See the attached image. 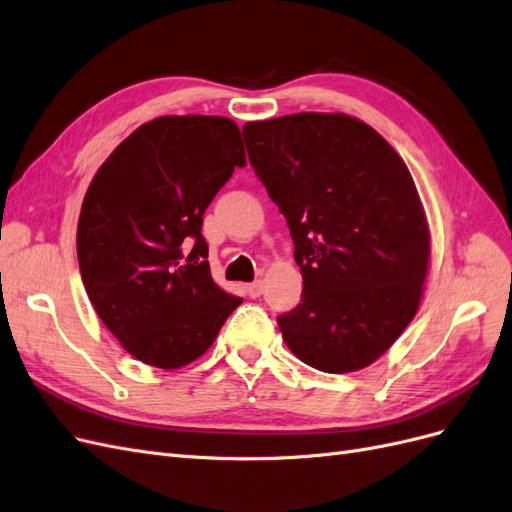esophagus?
I'll return each instance as SVG.
<instances>
[{
  "mask_svg": "<svg viewBox=\"0 0 512 512\" xmlns=\"http://www.w3.org/2000/svg\"><path fill=\"white\" fill-rule=\"evenodd\" d=\"M245 294L250 299H258L262 294V282L258 280V282H252V284H245Z\"/></svg>",
  "mask_w": 512,
  "mask_h": 512,
  "instance_id": "esophagus-1",
  "label": "esophagus"
}]
</instances>
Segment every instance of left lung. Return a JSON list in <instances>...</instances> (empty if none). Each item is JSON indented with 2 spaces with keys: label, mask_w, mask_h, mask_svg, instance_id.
Masks as SVG:
<instances>
[{
  "label": "left lung",
  "mask_w": 512,
  "mask_h": 512,
  "mask_svg": "<svg viewBox=\"0 0 512 512\" xmlns=\"http://www.w3.org/2000/svg\"><path fill=\"white\" fill-rule=\"evenodd\" d=\"M243 138L303 275L301 303L277 318L286 346L327 374L371 365L414 318L429 267V228L408 166L344 113L250 121Z\"/></svg>",
  "instance_id": "left-lung-1"
}]
</instances>
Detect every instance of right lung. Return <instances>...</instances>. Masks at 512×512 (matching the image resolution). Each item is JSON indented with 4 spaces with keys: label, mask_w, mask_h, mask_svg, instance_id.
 <instances>
[{
    "label": "right lung",
    "mask_w": 512,
    "mask_h": 512,
    "mask_svg": "<svg viewBox=\"0 0 512 512\" xmlns=\"http://www.w3.org/2000/svg\"><path fill=\"white\" fill-rule=\"evenodd\" d=\"M245 166L235 121L166 115L143 123L89 183L76 254L89 301L134 359L179 369L205 354L241 305L213 282L203 215Z\"/></svg>",
    "instance_id": "add662e5"
}]
</instances>
